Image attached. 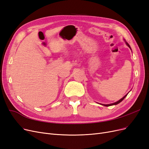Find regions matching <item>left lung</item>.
Segmentation results:
<instances>
[{"instance_id": "obj_1", "label": "left lung", "mask_w": 149, "mask_h": 149, "mask_svg": "<svg viewBox=\"0 0 149 149\" xmlns=\"http://www.w3.org/2000/svg\"><path fill=\"white\" fill-rule=\"evenodd\" d=\"M126 45L128 46V47H130V49H131V47H130V46H129V45L128 44V43L126 42ZM127 95H127H126L125 96H124V97H123V98H122L121 100H119V101H118V102H115V103H112V104H102V105H104V106H105V107H109V106H112V105H115V104H118V103H119L120 102H122V101L124 99V98H125V97H126V96Z\"/></svg>"}]
</instances>
